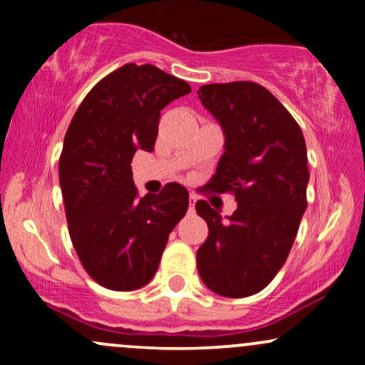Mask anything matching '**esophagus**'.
<instances>
[{
	"label": "esophagus",
	"mask_w": 365,
	"mask_h": 365,
	"mask_svg": "<svg viewBox=\"0 0 365 365\" xmlns=\"http://www.w3.org/2000/svg\"><path fill=\"white\" fill-rule=\"evenodd\" d=\"M188 200H190V211H194V209H195V202H197V195L190 194V197H188Z\"/></svg>",
	"instance_id": "1"
}]
</instances>
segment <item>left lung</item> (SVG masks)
Segmentation results:
<instances>
[{
    "mask_svg": "<svg viewBox=\"0 0 365 365\" xmlns=\"http://www.w3.org/2000/svg\"><path fill=\"white\" fill-rule=\"evenodd\" d=\"M197 94L225 132V153L206 187L232 192L238 202L221 221L207 200H197L209 228L197 269L209 290L242 299L266 288L290 254L307 207V148L299 123L259 83H209Z\"/></svg>",
    "mask_w": 365,
    "mask_h": 365,
    "instance_id": "8db88e82",
    "label": "left lung"
}]
</instances>
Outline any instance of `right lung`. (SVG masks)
<instances>
[{"instance_id": "obj_1", "label": "right lung", "mask_w": 365, "mask_h": 365, "mask_svg": "<svg viewBox=\"0 0 365 365\" xmlns=\"http://www.w3.org/2000/svg\"><path fill=\"white\" fill-rule=\"evenodd\" d=\"M190 91L158 66L127 63L92 87L70 121L58 165L68 233L83 269L104 288L145 287L185 216V187L139 197L130 163L139 149H154L163 108Z\"/></svg>"}]
</instances>
